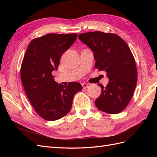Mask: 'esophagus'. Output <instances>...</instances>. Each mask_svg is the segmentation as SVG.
<instances>
[{"mask_svg":"<svg viewBox=\"0 0 157 157\" xmlns=\"http://www.w3.org/2000/svg\"><path fill=\"white\" fill-rule=\"evenodd\" d=\"M82 87L83 88H88L90 86V84H88V83H83L82 84Z\"/></svg>","mask_w":157,"mask_h":157,"instance_id":"obj_1","label":"esophagus"}]
</instances>
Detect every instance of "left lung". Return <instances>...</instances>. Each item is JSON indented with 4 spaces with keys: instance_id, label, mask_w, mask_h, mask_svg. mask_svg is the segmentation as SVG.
<instances>
[{
    "instance_id": "1",
    "label": "left lung",
    "mask_w": 157,
    "mask_h": 157,
    "mask_svg": "<svg viewBox=\"0 0 157 157\" xmlns=\"http://www.w3.org/2000/svg\"><path fill=\"white\" fill-rule=\"evenodd\" d=\"M78 39L93 51L96 69L105 71L109 77L106 87L98 84L101 93L95 101L96 107L113 115L122 112L130 103L137 81L136 61L129 46L112 33H84Z\"/></svg>"
}]
</instances>
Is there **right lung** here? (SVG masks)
Here are the masks:
<instances>
[{
  "label": "right lung",
  "instance_id": "obj_1",
  "mask_svg": "<svg viewBox=\"0 0 157 157\" xmlns=\"http://www.w3.org/2000/svg\"><path fill=\"white\" fill-rule=\"evenodd\" d=\"M77 38V33H49L36 38L28 45L23 57L20 70L23 88L36 113L46 121H56L67 115L75 94L82 89L76 82L67 86L58 84L52 74Z\"/></svg>",
  "mask_w": 157,
  "mask_h": 157
}]
</instances>
